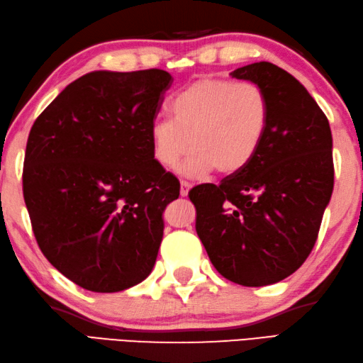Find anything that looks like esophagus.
<instances>
[{
  "instance_id": "obj_1",
  "label": "esophagus",
  "mask_w": 363,
  "mask_h": 363,
  "mask_svg": "<svg viewBox=\"0 0 363 363\" xmlns=\"http://www.w3.org/2000/svg\"><path fill=\"white\" fill-rule=\"evenodd\" d=\"M189 189H191V183L189 182H186V180H182V186H180V194L184 197V196H188V193H189Z\"/></svg>"
}]
</instances>
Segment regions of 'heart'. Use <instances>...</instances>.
<instances>
[{"label":"heart","mask_w":363,"mask_h":363,"mask_svg":"<svg viewBox=\"0 0 363 363\" xmlns=\"http://www.w3.org/2000/svg\"><path fill=\"white\" fill-rule=\"evenodd\" d=\"M172 118H156L150 126L155 161L164 169L180 166L186 177L240 172L255 160L270 120V106L252 82L202 77L170 102Z\"/></svg>","instance_id":"1"}]
</instances>
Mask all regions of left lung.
I'll return each mask as SVG.
<instances>
[{"label":"left lung","mask_w":363,"mask_h":363,"mask_svg":"<svg viewBox=\"0 0 363 363\" xmlns=\"http://www.w3.org/2000/svg\"><path fill=\"white\" fill-rule=\"evenodd\" d=\"M262 88L270 120L248 166L189 191L196 232L215 269L257 288L292 275L310 256L333 191L329 120L300 82L259 61L230 72Z\"/></svg>","instance_id":"left-lung-1"}]
</instances>
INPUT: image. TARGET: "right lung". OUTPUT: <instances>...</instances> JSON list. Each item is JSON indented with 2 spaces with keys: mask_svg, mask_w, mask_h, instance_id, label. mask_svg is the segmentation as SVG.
I'll return each mask as SVG.
<instances>
[{
  "mask_svg": "<svg viewBox=\"0 0 363 363\" xmlns=\"http://www.w3.org/2000/svg\"><path fill=\"white\" fill-rule=\"evenodd\" d=\"M172 75L94 71L67 85L28 135L23 197L34 237L80 288L118 292L153 270L180 182L153 158L150 126Z\"/></svg>",
  "mask_w": 363,
  "mask_h": 363,
  "instance_id": "add662e5",
  "label": "right lung"
}]
</instances>
